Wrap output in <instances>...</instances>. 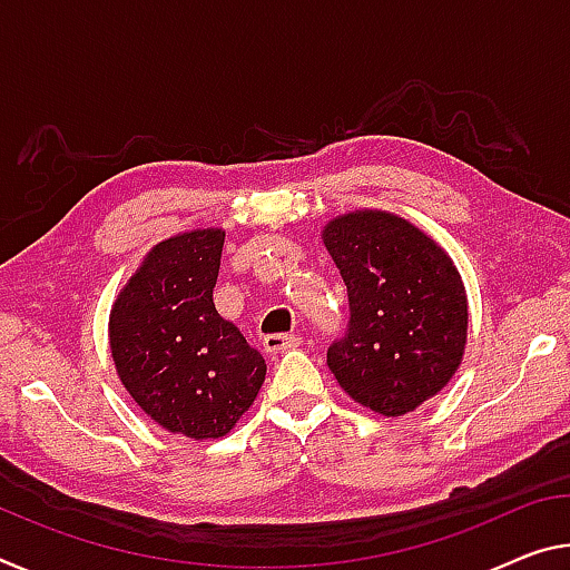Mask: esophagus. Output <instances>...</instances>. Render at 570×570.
<instances>
[{"label":"esophagus","mask_w":570,"mask_h":570,"mask_svg":"<svg viewBox=\"0 0 570 570\" xmlns=\"http://www.w3.org/2000/svg\"><path fill=\"white\" fill-rule=\"evenodd\" d=\"M302 345V337L299 334H266L264 337V347L271 355H276V352H286V350H294Z\"/></svg>","instance_id":"obj_1"}]
</instances>
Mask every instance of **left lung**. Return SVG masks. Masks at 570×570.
<instances>
[{"mask_svg":"<svg viewBox=\"0 0 570 570\" xmlns=\"http://www.w3.org/2000/svg\"><path fill=\"white\" fill-rule=\"evenodd\" d=\"M347 286L350 320L327 365L350 399L383 415L419 409L449 383L466 342V294L436 243L387 213L324 228Z\"/></svg>","mask_w":570,"mask_h":570,"instance_id":"1","label":"left lung"}]
</instances>
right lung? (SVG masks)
Listing matches in <instances>:
<instances>
[{
	"label": "right lung",
	"instance_id": "1",
	"mask_svg": "<svg viewBox=\"0 0 570 570\" xmlns=\"http://www.w3.org/2000/svg\"><path fill=\"white\" fill-rule=\"evenodd\" d=\"M225 233L169 238L111 309V355L126 391L161 429L225 436L264 385L266 363L213 302Z\"/></svg>",
	"mask_w": 570,
	"mask_h": 570
}]
</instances>
